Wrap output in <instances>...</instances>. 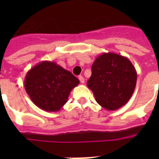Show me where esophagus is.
<instances>
[{"label": "esophagus", "instance_id": "34e87169", "mask_svg": "<svg viewBox=\"0 0 159 159\" xmlns=\"http://www.w3.org/2000/svg\"><path fill=\"white\" fill-rule=\"evenodd\" d=\"M79 80L81 83H84V82H85V79H84V77L83 76H79Z\"/></svg>", "mask_w": 159, "mask_h": 159}]
</instances>
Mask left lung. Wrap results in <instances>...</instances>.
Instances as JSON below:
<instances>
[{"mask_svg": "<svg viewBox=\"0 0 159 159\" xmlns=\"http://www.w3.org/2000/svg\"><path fill=\"white\" fill-rule=\"evenodd\" d=\"M136 80V70L128 58L115 52H103L93 63L87 85L97 103L106 110L115 111L129 100Z\"/></svg>", "mask_w": 159, "mask_h": 159, "instance_id": "1", "label": "left lung"}]
</instances>
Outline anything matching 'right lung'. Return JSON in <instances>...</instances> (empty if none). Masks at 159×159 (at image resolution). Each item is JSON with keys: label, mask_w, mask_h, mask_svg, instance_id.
<instances>
[{"label": "right lung", "mask_w": 159, "mask_h": 159, "mask_svg": "<svg viewBox=\"0 0 159 159\" xmlns=\"http://www.w3.org/2000/svg\"><path fill=\"white\" fill-rule=\"evenodd\" d=\"M79 83L70 71L55 62L45 60L27 72L25 88L36 107L47 111H58L67 102L70 91Z\"/></svg>", "instance_id": "1"}]
</instances>
